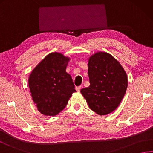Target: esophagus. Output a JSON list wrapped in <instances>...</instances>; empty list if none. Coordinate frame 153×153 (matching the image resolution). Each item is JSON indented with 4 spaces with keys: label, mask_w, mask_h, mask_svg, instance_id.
<instances>
[{
    "label": "esophagus",
    "mask_w": 153,
    "mask_h": 153,
    "mask_svg": "<svg viewBox=\"0 0 153 153\" xmlns=\"http://www.w3.org/2000/svg\"><path fill=\"white\" fill-rule=\"evenodd\" d=\"M80 89H81V86H76V90L78 91V92H80Z\"/></svg>",
    "instance_id": "34e87169"
}]
</instances>
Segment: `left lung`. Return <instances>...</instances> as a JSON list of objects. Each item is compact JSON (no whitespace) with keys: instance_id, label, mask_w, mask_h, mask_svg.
<instances>
[{"instance_id":"1","label":"left lung","mask_w":153,"mask_h":153,"mask_svg":"<svg viewBox=\"0 0 153 153\" xmlns=\"http://www.w3.org/2000/svg\"><path fill=\"white\" fill-rule=\"evenodd\" d=\"M90 86L81 89L89 108L99 115L114 111L128 86L127 76L120 63L106 53L99 52L88 60Z\"/></svg>"}]
</instances>
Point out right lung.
<instances>
[{
    "label": "right lung",
    "instance_id": "obj_1",
    "mask_svg": "<svg viewBox=\"0 0 153 153\" xmlns=\"http://www.w3.org/2000/svg\"><path fill=\"white\" fill-rule=\"evenodd\" d=\"M69 58L52 53L32 71L28 87L38 111L46 116H55L65 108L74 92L73 79L66 72Z\"/></svg>",
    "mask_w": 153,
    "mask_h": 153
}]
</instances>
